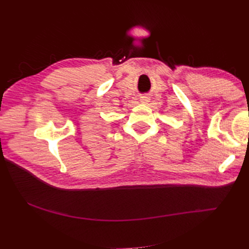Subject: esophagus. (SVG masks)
Returning <instances> with one entry per match:
<instances>
[{
  "mask_svg": "<svg viewBox=\"0 0 249 249\" xmlns=\"http://www.w3.org/2000/svg\"><path fill=\"white\" fill-rule=\"evenodd\" d=\"M140 102H141V103H143V104H147V103L149 102V97H148V96H146V95H144V96H141Z\"/></svg>",
  "mask_w": 249,
  "mask_h": 249,
  "instance_id": "obj_1",
  "label": "esophagus"
}]
</instances>
